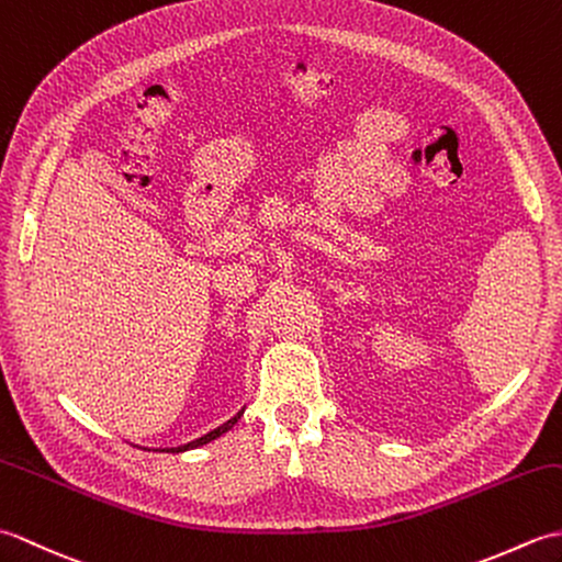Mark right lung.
I'll use <instances>...</instances> for the list:
<instances>
[{
	"label": "right lung",
	"instance_id": "obj_1",
	"mask_svg": "<svg viewBox=\"0 0 562 562\" xmlns=\"http://www.w3.org/2000/svg\"><path fill=\"white\" fill-rule=\"evenodd\" d=\"M238 417H241V413H238L236 417H232L229 423H224V425H220L217 429H212V432H207L205 437H200V439H193V441H188V445H183V447H173V449H166V451H186V449H195V447H202V445H207V441H212V439H217L220 435H224L226 429H232L234 425H236V420Z\"/></svg>",
	"mask_w": 562,
	"mask_h": 562
}]
</instances>
